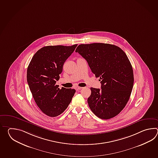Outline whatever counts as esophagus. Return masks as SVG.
<instances>
[{
    "instance_id": "esophagus-1",
    "label": "esophagus",
    "mask_w": 158,
    "mask_h": 158,
    "mask_svg": "<svg viewBox=\"0 0 158 158\" xmlns=\"http://www.w3.org/2000/svg\"><path fill=\"white\" fill-rule=\"evenodd\" d=\"M81 89H82V87H76V90H81Z\"/></svg>"
}]
</instances>
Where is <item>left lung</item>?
I'll use <instances>...</instances> for the list:
<instances>
[{
  "mask_svg": "<svg viewBox=\"0 0 158 158\" xmlns=\"http://www.w3.org/2000/svg\"><path fill=\"white\" fill-rule=\"evenodd\" d=\"M76 52L101 81V89L90 88L87 103L91 110L102 119L116 116L128 103L133 87V68L127 55L120 47L102 43L81 44Z\"/></svg>",
  "mask_w": 158,
  "mask_h": 158,
  "instance_id": "1",
  "label": "left lung"
}]
</instances>
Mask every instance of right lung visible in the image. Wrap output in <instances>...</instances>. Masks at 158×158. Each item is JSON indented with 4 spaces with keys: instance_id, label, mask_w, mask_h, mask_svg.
Returning <instances> with one entry per match:
<instances>
[{
    "instance_id": "obj_1",
    "label": "right lung",
    "mask_w": 158,
    "mask_h": 158,
    "mask_svg": "<svg viewBox=\"0 0 158 158\" xmlns=\"http://www.w3.org/2000/svg\"><path fill=\"white\" fill-rule=\"evenodd\" d=\"M77 44L48 46L34 55L27 69V81L34 101L40 110L50 117L61 114L71 103L74 89L56 85L64 63Z\"/></svg>"
}]
</instances>
